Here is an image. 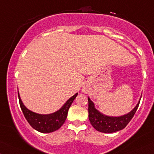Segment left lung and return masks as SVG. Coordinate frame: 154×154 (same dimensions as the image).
<instances>
[{
    "label": "left lung",
    "instance_id": "left-lung-1",
    "mask_svg": "<svg viewBox=\"0 0 154 154\" xmlns=\"http://www.w3.org/2000/svg\"><path fill=\"white\" fill-rule=\"evenodd\" d=\"M88 100V118L91 125L97 131L104 133H113L124 129L134 117L140 103L128 114L120 117H109L100 113L94 107V104Z\"/></svg>",
    "mask_w": 154,
    "mask_h": 154
}]
</instances>
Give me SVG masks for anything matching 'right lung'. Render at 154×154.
Returning a JSON list of instances; mask_svg holds the SVG:
<instances>
[{
    "mask_svg": "<svg viewBox=\"0 0 154 154\" xmlns=\"http://www.w3.org/2000/svg\"><path fill=\"white\" fill-rule=\"evenodd\" d=\"M77 93L70 98L65 104L57 112L49 115H40L29 110L25 107L20 99L19 93L20 105L25 118L32 127L42 133H50L60 129L65 122L70 106L77 96Z\"/></svg>",
    "mask_w": 154,
    "mask_h": 154,
    "instance_id": "add662e5",
    "label": "right lung"
}]
</instances>
